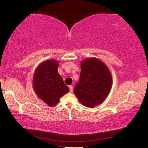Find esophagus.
<instances>
[{
	"instance_id": "obj_1",
	"label": "esophagus",
	"mask_w": 148,
	"mask_h": 148,
	"mask_svg": "<svg viewBox=\"0 0 148 148\" xmlns=\"http://www.w3.org/2000/svg\"><path fill=\"white\" fill-rule=\"evenodd\" d=\"M69 90H70L71 92H73V86H69Z\"/></svg>"
}]
</instances>
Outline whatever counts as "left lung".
<instances>
[{
	"label": "left lung",
	"instance_id": "8db88e82",
	"mask_svg": "<svg viewBox=\"0 0 148 148\" xmlns=\"http://www.w3.org/2000/svg\"><path fill=\"white\" fill-rule=\"evenodd\" d=\"M81 74L74 92L79 101L88 108L101 103L109 93L112 77L109 69L100 60H84L81 64Z\"/></svg>",
	"mask_w": 148,
	"mask_h": 148
}]
</instances>
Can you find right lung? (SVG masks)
Listing matches in <instances>:
<instances>
[{
    "label": "right lung",
    "instance_id": "1",
    "mask_svg": "<svg viewBox=\"0 0 148 148\" xmlns=\"http://www.w3.org/2000/svg\"><path fill=\"white\" fill-rule=\"evenodd\" d=\"M58 64L53 60L42 62L37 68L33 77V85L39 98L49 106H54L60 97L69 92L58 72Z\"/></svg>",
    "mask_w": 148,
    "mask_h": 148
}]
</instances>
